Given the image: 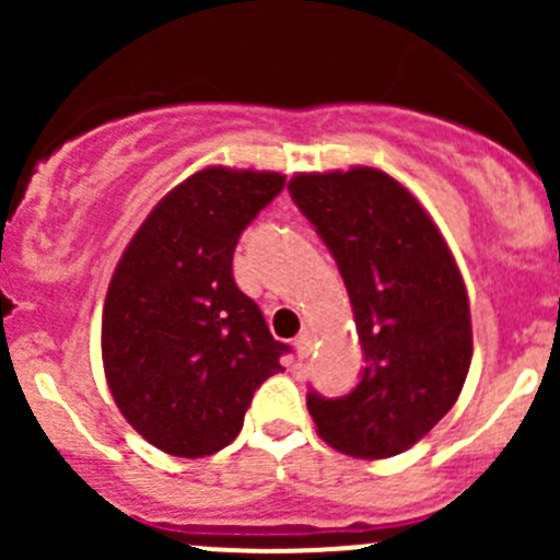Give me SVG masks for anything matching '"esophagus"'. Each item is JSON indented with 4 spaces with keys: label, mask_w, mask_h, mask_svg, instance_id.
<instances>
[{
    "label": "esophagus",
    "mask_w": 560,
    "mask_h": 560,
    "mask_svg": "<svg viewBox=\"0 0 560 560\" xmlns=\"http://www.w3.org/2000/svg\"><path fill=\"white\" fill-rule=\"evenodd\" d=\"M312 341H314V338H312V332H308V330H303L301 332V336H298L295 338V349H298V358H308V352H312Z\"/></svg>",
    "instance_id": "1"
}]
</instances>
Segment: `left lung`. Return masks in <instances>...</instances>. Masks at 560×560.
<instances>
[{"label":"left lung","mask_w":560,"mask_h":560,"mask_svg":"<svg viewBox=\"0 0 560 560\" xmlns=\"http://www.w3.org/2000/svg\"><path fill=\"white\" fill-rule=\"evenodd\" d=\"M287 189L341 270L365 354L352 393H308L316 433L365 460L404 453L453 409L471 365L460 270L425 208L387 173H301Z\"/></svg>","instance_id":"1"}]
</instances>
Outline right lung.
Segmentation results:
<instances>
[{
  "mask_svg": "<svg viewBox=\"0 0 560 560\" xmlns=\"http://www.w3.org/2000/svg\"><path fill=\"white\" fill-rule=\"evenodd\" d=\"M281 189V173L206 167L162 197L118 259L103 312L107 387L162 453L228 447L290 352L233 279L241 233Z\"/></svg>",
  "mask_w": 560,
  "mask_h": 560,
  "instance_id": "obj_1",
  "label": "right lung"
}]
</instances>
